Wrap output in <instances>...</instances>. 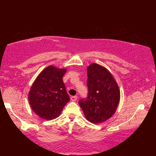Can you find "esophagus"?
I'll return each instance as SVG.
<instances>
[{
  "mask_svg": "<svg viewBox=\"0 0 156 156\" xmlns=\"http://www.w3.org/2000/svg\"><path fill=\"white\" fill-rule=\"evenodd\" d=\"M71 100L72 101H75L77 100V97L76 96H73V97H71Z\"/></svg>",
  "mask_w": 156,
  "mask_h": 156,
  "instance_id": "obj_1",
  "label": "esophagus"
}]
</instances>
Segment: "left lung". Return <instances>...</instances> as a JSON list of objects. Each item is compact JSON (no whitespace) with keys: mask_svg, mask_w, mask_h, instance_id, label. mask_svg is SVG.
<instances>
[{"mask_svg":"<svg viewBox=\"0 0 156 156\" xmlns=\"http://www.w3.org/2000/svg\"><path fill=\"white\" fill-rule=\"evenodd\" d=\"M87 99L79 101L84 116L92 123H103L116 112L120 90L112 73L103 66L92 63L87 67Z\"/></svg>","mask_w":156,"mask_h":156,"instance_id":"obj_1","label":"left lung"}]
</instances>
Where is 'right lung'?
Listing matches in <instances>:
<instances>
[{
	"mask_svg": "<svg viewBox=\"0 0 156 156\" xmlns=\"http://www.w3.org/2000/svg\"><path fill=\"white\" fill-rule=\"evenodd\" d=\"M66 72L67 69L49 66L40 72L30 87V105L40 118L48 121L57 118L69 101L62 80Z\"/></svg>",
	"mask_w": 156,
	"mask_h": 156,
	"instance_id": "1",
	"label": "right lung"
}]
</instances>
